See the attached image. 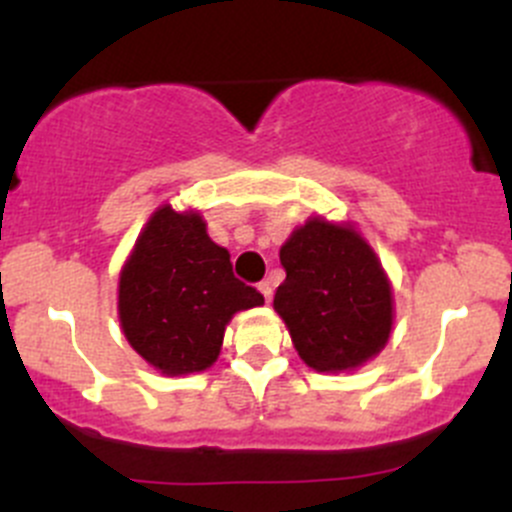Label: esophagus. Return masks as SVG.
Instances as JSON below:
<instances>
[{
  "label": "esophagus",
  "mask_w": 512,
  "mask_h": 512,
  "mask_svg": "<svg viewBox=\"0 0 512 512\" xmlns=\"http://www.w3.org/2000/svg\"><path fill=\"white\" fill-rule=\"evenodd\" d=\"M257 289H260V292H262L265 302H270V299H272V285H270V282H260V285H257Z\"/></svg>",
  "instance_id": "obj_1"
}]
</instances>
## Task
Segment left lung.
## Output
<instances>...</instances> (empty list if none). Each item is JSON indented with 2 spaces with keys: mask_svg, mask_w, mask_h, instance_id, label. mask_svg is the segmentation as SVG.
<instances>
[{
  "mask_svg": "<svg viewBox=\"0 0 512 512\" xmlns=\"http://www.w3.org/2000/svg\"><path fill=\"white\" fill-rule=\"evenodd\" d=\"M280 262L287 277L275 312L304 364L347 371L384 349L394 324L389 277L352 225L309 218L282 245Z\"/></svg>",
  "mask_w": 512,
  "mask_h": 512,
  "instance_id": "8db88e82",
  "label": "left lung"
}]
</instances>
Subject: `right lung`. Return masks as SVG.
Listing matches in <instances>:
<instances>
[{
  "mask_svg": "<svg viewBox=\"0 0 512 512\" xmlns=\"http://www.w3.org/2000/svg\"><path fill=\"white\" fill-rule=\"evenodd\" d=\"M265 297L232 275L230 252L208 237L200 213L163 205L121 270L118 317L128 344L163 374H193L218 359L225 327Z\"/></svg>",
  "mask_w": 512,
  "mask_h": 512,
  "instance_id": "right-lung-1",
  "label": "right lung"
}]
</instances>
